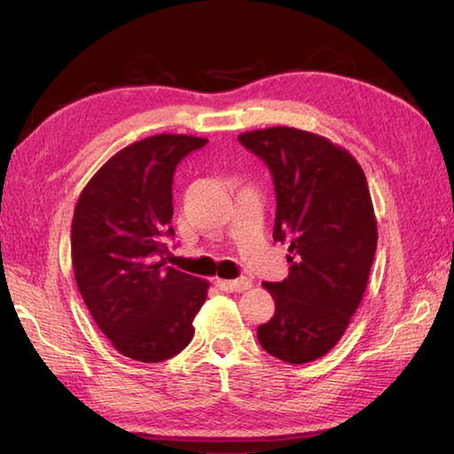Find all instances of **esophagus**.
Wrapping results in <instances>:
<instances>
[{
	"label": "esophagus",
	"instance_id": "34e87169",
	"mask_svg": "<svg viewBox=\"0 0 454 454\" xmlns=\"http://www.w3.org/2000/svg\"><path fill=\"white\" fill-rule=\"evenodd\" d=\"M215 285L219 286L221 291L225 293H242V291H248L252 286V281L242 278V279H235V281H227V279H217Z\"/></svg>",
	"mask_w": 454,
	"mask_h": 454
}]
</instances>
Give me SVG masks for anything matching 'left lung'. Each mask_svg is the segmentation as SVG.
Returning <instances> with one entry per match:
<instances>
[{"label": "left lung", "mask_w": 454, "mask_h": 454, "mask_svg": "<svg viewBox=\"0 0 454 454\" xmlns=\"http://www.w3.org/2000/svg\"><path fill=\"white\" fill-rule=\"evenodd\" d=\"M239 142L270 168L273 240L291 245L289 278L263 281L275 314L258 327V340L283 362L317 360L345 333L368 285L378 221L366 175L352 153L308 130L258 129Z\"/></svg>", "instance_id": "left-lung-1"}]
</instances>
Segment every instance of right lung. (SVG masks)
Here are the masks:
<instances>
[{
	"label": "right lung",
	"instance_id": "add662e5",
	"mask_svg": "<svg viewBox=\"0 0 454 454\" xmlns=\"http://www.w3.org/2000/svg\"><path fill=\"white\" fill-rule=\"evenodd\" d=\"M206 138L153 135L119 150L82 189L71 260L82 301L121 355L156 364L189 345L209 285L165 265L173 173Z\"/></svg>",
	"mask_w": 454,
	"mask_h": 454
}]
</instances>
